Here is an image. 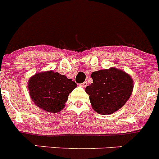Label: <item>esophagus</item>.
I'll return each instance as SVG.
<instances>
[{
  "label": "esophagus",
  "mask_w": 159,
  "mask_h": 159,
  "mask_svg": "<svg viewBox=\"0 0 159 159\" xmlns=\"http://www.w3.org/2000/svg\"><path fill=\"white\" fill-rule=\"evenodd\" d=\"M80 86H81L82 87H86V86H87V82H84V83H81V84H80Z\"/></svg>",
  "instance_id": "esophagus-1"
}]
</instances>
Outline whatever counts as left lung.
Masks as SVG:
<instances>
[{"label": "left lung", "mask_w": 159, "mask_h": 159, "mask_svg": "<svg viewBox=\"0 0 159 159\" xmlns=\"http://www.w3.org/2000/svg\"><path fill=\"white\" fill-rule=\"evenodd\" d=\"M93 83L86 87L93 109L101 115L119 110L129 100L133 89V80L122 70L111 67L93 72Z\"/></svg>", "instance_id": "1"}]
</instances>
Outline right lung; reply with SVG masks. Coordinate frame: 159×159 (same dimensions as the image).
<instances>
[{"instance_id":"obj_1","label":"right lung","mask_w":159,"mask_h":159,"mask_svg":"<svg viewBox=\"0 0 159 159\" xmlns=\"http://www.w3.org/2000/svg\"><path fill=\"white\" fill-rule=\"evenodd\" d=\"M76 86L71 79L51 70L36 73L29 80L27 87L36 106L48 112L57 113L65 107L69 94Z\"/></svg>"}]
</instances>
